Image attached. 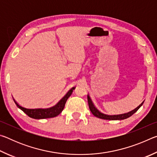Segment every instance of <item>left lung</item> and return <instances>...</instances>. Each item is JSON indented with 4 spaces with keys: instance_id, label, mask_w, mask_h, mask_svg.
Returning a JSON list of instances; mask_svg holds the SVG:
<instances>
[{
    "instance_id": "obj_1",
    "label": "left lung",
    "mask_w": 157,
    "mask_h": 157,
    "mask_svg": "<svg viewBox=\"0 0 157 157\" xmlns=\"http://www.w3.org/2000/svg\"><path fill=\"white\" fill-rule=\"evenodd\" d=\"M87 99H88V103H89V107L90 109V111H91V113L94 114L95 117H98V118H101V119H105V120H111V121H116V120H124V119H126L129 118L131 116H132L135 112H136L138 109L141 107L142 105L143 104V102L141 104H140L139 107H137L136 109H134V110L129 111L128 113H123V114H119V115H107V114H105L98 109L95 107V105L93 103L92 100L90 98L89 95H87Z\"/></svg>"
}]
</instances>
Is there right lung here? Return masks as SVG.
I'll return each instance as SVG.
<instances>
[{"mask_svg":"<svg viewBox=\"0 0 157 157\" xmlns=\"http://www.w3.org/2000/svg\"><path fill=\"white\" fill-rule=\"evenodd\" d=\"M73 89L75 88H72L69 91L66 95L54 107H50L48 109H27L21 106L18 104L17 101L14 99L15 104L17 107L22 110L23 112L25 113L27 115L34 119H44V118H53L59 115V114L63 111V108L65 107V104L67 101L68 98L72 94Z\"/></svg>","mask_w":157,"mask_h":157,"instance_id":"obj_1","label":"right lung"}]
</instances>
